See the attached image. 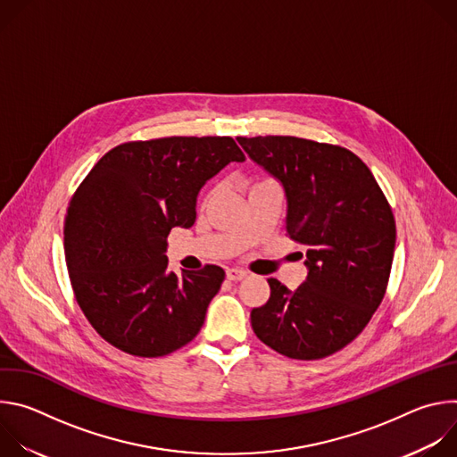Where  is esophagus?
Returning <instances> with one entry per match:
<instances>
[{
  "label": "esophagus",
  "mask_w": 457,
  "mask_h": 457,
  "mask_svg": "<svg viewBox=\"0 0 457 457\" xmlns=\"http://www.w3.org/2000/svg\"><path fill=\"white\" fill-rule=\"evenodd\" d=\"M226 277H228V280H231V282H238V280L245 278L247 273L242 271V270H238V268H229V270L226 271Z\"/></svg>",
  "instance_id": "esophagus-1"
}]
</instances>
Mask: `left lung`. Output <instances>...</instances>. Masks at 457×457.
Listing matches in <instances>:
<instances>
[{
	"label": "left lung",
	"mask_w": 457,
	"mask_h": 457,
	"mask_svg": "<svg viewBox=\"0 0 457 457\" xmlns=\"http://www.w3.org/2000/svg\"><path fill=\"white\" fill-rule=\"evenodd\" d=\"M286 193L287 235L307 245V278L295 291L270 278L271 296L251 311L268 347L320 360L351 344L381 303L396 222L374 175L353 152L289 136L237 137Z\"/></svg>",
	"instance_id": "left-lung-1"
}]
</instances>
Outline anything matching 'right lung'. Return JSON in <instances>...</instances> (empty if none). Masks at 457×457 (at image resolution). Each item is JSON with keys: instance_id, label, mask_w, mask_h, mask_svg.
<instances>
[{"instance_id": "add662e5", "label": "right lung", "mask_w": 457, "mask_h": 457, "mask_svg": "<svg viewBox=\"0 0 457 457\" xmlns=\"http://www.w3.org/2000/svg\"><path fill=\"white\" fill-rule=\"evenodd\" d=\"M245 157L231 137L124 143L90 170L64 219L76 300L113 347L170 354L199 335L224 270L168 271L171 228H191L201 187Z\"/></svg>"}]
</instances>
